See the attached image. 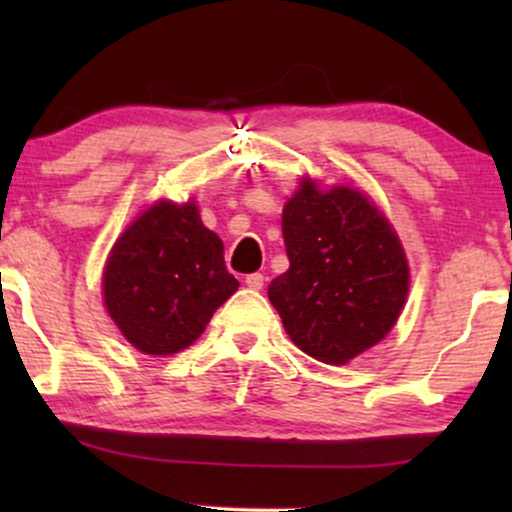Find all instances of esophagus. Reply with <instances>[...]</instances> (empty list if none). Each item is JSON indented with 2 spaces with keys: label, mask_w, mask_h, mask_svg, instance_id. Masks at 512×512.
I'll return each mask as SVG.
<instances>
[{
  "label": "esophagus",
  "mask_w": 512,
  "mask_h": 512,
  "mask_svg": "<svg viewBox=\"0 0 512 512\" xmlns=\"http://www.w3.org/2000/svg\"><path fill=\"white\" fill-rule=\"evenodd\" d=\"M245 284H248V289H252V291H260L262 286H264V276L262 274H248L245 276Z\"/></svg>",
  "instance_id": "34e87169"
}]
</instances>
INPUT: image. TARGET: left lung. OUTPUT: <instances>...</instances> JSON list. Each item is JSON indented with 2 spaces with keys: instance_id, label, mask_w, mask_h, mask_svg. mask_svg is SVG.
Listing matches in <instances>:
<instances>
[{
  "instance_id": "8db88e82",
  "label": "left lung",
  "mask_w": 512,
  "mask_h": 512,
  "mask_svg": "<svg viewBox=\"0 0 512 512\" xmlns=\"http://www.w3.org/2000/svg\"><path fill=\"white\" fill-rule=\"evenodd\" d=\"M281 233L289 269L267 293L293 344L322 363H346L378 344L409 289L407 257L385 216L351 187L320 192L303 180Z\"/></svg>"
}]
</instances>
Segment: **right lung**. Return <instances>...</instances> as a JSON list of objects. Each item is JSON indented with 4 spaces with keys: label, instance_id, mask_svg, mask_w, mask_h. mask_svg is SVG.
<instances>
[{
    "label": "right lung",
    "instance_id": "1",
    "mask_svg": "<svg viewBox=\"0 0 512 512\" xmlns=\"http://www.w3.org/2000/svg\"><path fill=\"white\" fill-rule=\"evenodd\" d=\"M238 291L223 243L192 202H158L115 243L105 264V308L144 354L187 349L211 315Z\"/></svg>",
    "mask_w": 512,
    "mask_h": 512
}]
</instances>
